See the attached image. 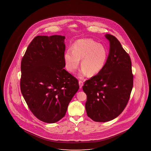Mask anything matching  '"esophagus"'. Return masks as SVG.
Segmentation results:
<instances>
[{"instance_id":"esophagus-1","label":"esophagus","mask_w":151,"mask_h":151,"mask_svg":"<svg viewBox=\"0 0 151 151\" xmlns=\"http://www.w3.org/2000/svg\"><path fill=\"white\" fill-rule=\"evenodd\" d=\"M79 87H80V88L81 89L83 87V81H79Z\"/></svg>"}]
</instances>
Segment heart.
<instances>
[{
	"mask_svg": "<svg viewBox=\"0 0 151 151\" xmlns=\"http://www.w3.org/2000/svg\"><path fill=\"white\" fill-rule=\"evenodd\" d=\"M108 51L104 46L90 39H80L75 42L72 50H68L64 58L66 68L74 72L78 68L80 59L83 68L79 76H93L101 71L107 59Z\"/></svg>",
	"mask_w": 151,
	"mask_h": 151,
	"instance_id": "heart-1",
	"label": "heart"
}]
</instances>
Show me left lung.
<instances>
[{
  "label": "left lung",
  "instance_id": "obj_1",
  "mask_svg": "<svg viewBox=\"0 0 151 151\" xmlns=\"http://www.w3.org/2000/svg\"><path fill=\"white\" fill-rule=\"evenodd\" d=\"M109 41V55L100 72L86 81L87 116L95 122L113 120L124 110L133 87L130 57L114 35H105Z\"/></svg>",
  "mask_w": 151,
  "mask_h": 151
}]
</instances>
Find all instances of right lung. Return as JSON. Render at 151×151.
Segmentation results:
<instances>
[{"label": "right lung", "instance_id": "1", "mask_svg": "<svg viewBox=\"0 0 151 151\" xmlns=\"http://www.w3.org/2000/svg\"><path fill=\"white\" fill-rule=\"evenodd\" d=\"M65 38L35 37L21 62L22 94L35 117L47 123L64 117L79 88L78 80L64 68Z\"/></svg>", "mask_w": 151, "mask_h": 151}]
</instances>
